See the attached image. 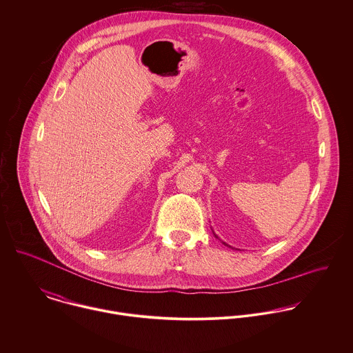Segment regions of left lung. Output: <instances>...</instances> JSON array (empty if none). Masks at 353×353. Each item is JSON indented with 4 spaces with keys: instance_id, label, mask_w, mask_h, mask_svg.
Returning a JSON list of instances; mask_svg holds the SVG:
<instances>
[{
    "instance_id": "8db88e82",
    "label": "left lung",
    "mask_w": 353,
    "mask_h": 353,
    "mask_svg": "<svg viewBox=\"0 0 353 353\" xmlns=\"http://www.w3.org/2000/svg\"><path fill=\"white\" fill-rule=\"evenodd\" d=\"M215 236H216V238H218V235L215 234ZM223 243H225V242H223ZM225 245H228V243H225Z\"/></svg>"
}]
</instances>
